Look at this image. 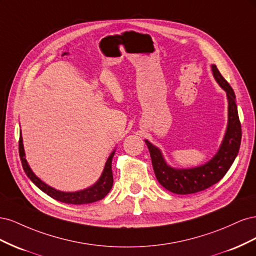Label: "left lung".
Instances as JSON below:
<instances>
[{
  "label": "left lung",
  "mask_w": 256,
  "mask_h": 256,
  "mask_svg": "<svg viewBox=\"0 0 256 256\" xmlns=\"http://www.w3.org/2000/svg\"><path fill=\"white\" fill-rule=\"evenodd\" d=\"M214 79L226 92L228 102V124L226 136L216 156L204 166L188 170H177L168 166L161 152L147 140L154 175L162 187L176 194H191L203 191L221 180L226 174L238 154L242 143V125H240L235 92L228 82L223 78L216 65L212 66Z\"/></svg>",
  "instance_id": "1"
}]
</instances>
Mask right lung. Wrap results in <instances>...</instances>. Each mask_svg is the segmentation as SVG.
Instances as JSON below:
<instances>
[{
    "instance_id": "add662e5",
    "label": "right lung",
    "mask_w": 256,
    "mask_h": 256,
    "mask_svg": "<svg viewBox=\"0 0 256 256\" xmlns=\"http://www.w3.org/2000/svg\"><path fill=\"white\" fill-rule=\"evenodd\" d=\"M115 152H113L110 157L108 158L106 164L104 166V172L100 176L99 180L92 187L78 191V192H62L58 190L53 189L49 187L48 184H46L44 182H42L40 178H38L33 172L30 168L28 166L26 154H24V148H23V142H22V136L19 138V154H20V160L24 170L26 174L28 177L32 180L38 188L44 193H47L49 196L52 198L60 200V202L67 203V204H74V205H81V204H90L94 203L96 200H102L108 193L110 192L112 186H113V174H112V159L114 156Z\"/></svg>"
}]
</instances>
